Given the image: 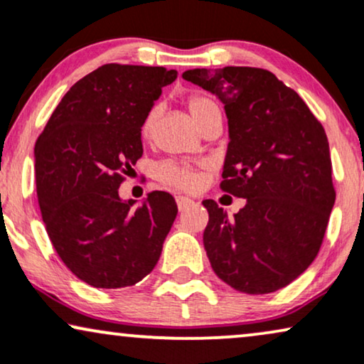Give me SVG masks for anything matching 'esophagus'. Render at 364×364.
<instances>
[{"instance_id": "1", "label": "esophagus", "mask_w": 364, "mask_h": 364, "mask_svg": "<svg viewBox=\"0 0 364 364\" xmlns=\"http://www.w3.org/2000/svg\"><path fill=\"white\" fill-rule=\"evenodd\" d=\"M176 200H177V207H178V210L187 209L188 205L193 204V199H192V197H188V196H177V197H176Z\"/></svg>"}]
</instances>
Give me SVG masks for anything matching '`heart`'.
I'll list each match as a JSON object with an SVG mask.
<instances>
[{"label": "heart", "instance_id": "1", "mask_svg": "<svg viewBox=\"0 0 364 364\" xmlns=\"http://www.w3.org/2000/svg\"><path fill=\"white\" fill-rule=\"evenodd\" d=\"M214 105L210 100H207L204 97H191L188 98V110H191L192 117L196 119V122L200 119L202 113H204L207 108ZM159 117V107L155 105L150 108L145 115L144 122H141L140 132L144 139H149L152 136L154 129H155V122H157ZM159 177L162 178L164 182L172 183V186H178V187H191L193 182H196V176H193L192 171L186 165L182 164H176V162H165L159 167Z\"/></svg>", "mask_w": 364, "mask_h": 364}]
</instances>
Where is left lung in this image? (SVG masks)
Returning a JSON list of instances; mask_svg holds the SVG:
<instances>
[{
	"label": "left lung",
	"instance_id": "left-lung-1",
	"mask_svg": "<svg viewBox=\"0 0 364 364\" xmlns=\"http://www.w3.org/2000/svg\"><path fill=\"white\" fill-rule=\"evenodd\" d=\"M182 78L223 102L229 145L220 187L245 199L230 219L214 200L202 202L210 266L240 292L281 289L318 256L336 199L323 125L267 70L193 68Z\"/></svg>",
	"mask_w": 364,
	"mask_h": 364
}]
</instances>
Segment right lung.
Wrapping results in <instances>:
<instances>
[{
  "mask_svg": "<svg viewBox=\"0 0 364 364\" xmlns=\"http://www.w3.org/2000/svg\"><path fill=\"white\" fill-rule=\"evenodd\" d=\"M177 78L164 67L108 63L65 93L35 144L36 193L55 251L100 289L134 286L157 264L176 199L150 192L124 200L119 187L144 154L141 122Z\"/></svg>",
  "mask_w": 364,
  "mask_h": 364,
  "instance_id": "1",
  "label": "right lung"
}]
</instances>
